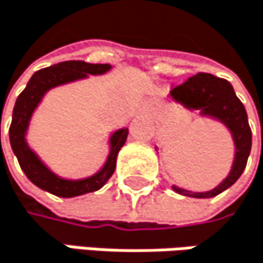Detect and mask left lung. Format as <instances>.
<instances>
[{"label": "left lung", "instance_id": "obj_1", "mask_svg": "<svg viewBox=\"0 0 263 263\" xmlns=\"http://www.w3.org/2000/svg\"><path fill=\"white\" fill-rule=\"evenodd\" d=\"M172 98L182 103L189 109H199L202 115L218 118L224 123L235 143V159L229 176L214 190L204 193H193L179 187H173L178 193L193 198H212L229 189L243 173L251 153L253 134L248 123L245 106L237 98L235 91L223 78H217L209 73H198L189 78L185 82L173 87Z\"/></svg>", "mask_w": 263, "mask_h": 263}]
</instances>
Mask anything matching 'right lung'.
<instances>
[{"label":"right lung","instance_id":"right-lung-1","mask_svg":"<svg viewBox=\"0 0 263 263\" xmlns=\"http://www.w3.org/2000/svg\"><path fill=\"white\" fill-rule=\"evenodd\" d=\"M109 70H110L109 64H88L84 61L61 62L52 67L35 71L32 78L29 79L26 88L18 95L15 106H13V112H12V123L9 127L10 146H12L13 154L18 159L22 170L28 176V179L37 187H40L42 190H46L55 196H62V198L79 196V195L90 193V192L101 189L114 175L115 165H117V154L127 139V129H120L110 137V154L107 157L106 165L103 166V170L97 173L95 176L81 179V181L61 179L54 173H51L39 160V157L29 149L25 140V134H26L31 115L34 109L37 107V104L40 103L42 97L49 88L65 84V82L76 81V79H82L87 74H103Z\"/></svg>","mask_w":263,"mask_h":263}]
</instances>
